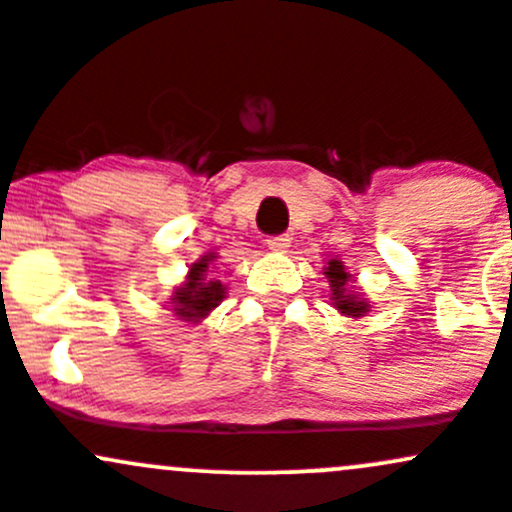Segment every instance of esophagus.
Here are the masks:
<instances>
[{"instance_id":"esophagus-1","label":"esophagus","mask_w":512,"mask_h":512,"mask_svg":"<svg viewBox=\"0 0 512 512\" xmlns=\"http://www.w3.org/2000/svg\"><path fill=\"white\" fill-rule=\"evenodd\" d=\"M267 247H270L272 252H287L289 247H292V238H289V235H277V238L267 240Z\"/></svg>"}]
</instances>
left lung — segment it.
Listing matches in <instances>:
<instances>
[{
	"instance_id": "left-lung-1",
	"label": "left lung",
	"mask_w": 512,
	"mask_h": 512,
	"mask_svg": "<svg viewBox=\"0 0 512 512\" xmlns=\"http://www.w3.org/2000/svg\"><path fill=\"white\" fill-rule=\"evenodd\" d=\"M324 274L328 279V287H331V294H328V297H331L333 309H336L338 314L348 316V319H363V316H368V311L373 309V306L365 299V294L355 287L353 274L346 270V265H343L338 257L326 262Z\"/></svg>"
}]
</instances>
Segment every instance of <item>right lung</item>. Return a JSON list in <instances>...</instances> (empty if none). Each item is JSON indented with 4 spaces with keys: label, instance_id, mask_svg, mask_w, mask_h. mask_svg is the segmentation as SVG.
Masks as SVG:
<instances>
[{
    "label": "right lung",
    "instance_id": "obj_1",
    "mask_svg": "<svg viewBox=\"0 0 512 512\" xmlns=\"http://www.w3.org/2000/svg\"><path fill=\"white\" fill-rule=\"evenodd\" d=\"M215 260H218V252H203L196 262L188 265L184 282L174 287V294L169 297V306L174 316H179L181 321L201 324L228 294V284L215 279L213 274Z\"/></svg>",
    "mask_w": 512,
    "mask_h": 512
}]
</instances>
